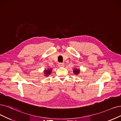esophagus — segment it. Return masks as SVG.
I'll list each match as a JSON object with an SVG mask.
<instances>
[{
	"label": "esophagus",
	"instance_id": "34e87169",
	"mask_svg": "<svg viewBox=\"0 0 121 121\" xmlns=\"http://www.w3.org/2000/svg\"><path fill=\"white\" fill-rule=\"evenodd\" d=\"M58 66H59V67H63L64 66V64L62 63H58Z\"/></svg>",
	"mask_w": 121,
	"mask_h": 121
}]
</instances>
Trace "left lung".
Instances as JSON below:
<instances>
[{
  "instance_id": "1",
  "label": "left lung",
  "mask_w": 121,
  "mask_h": 121,
  "mask_svg": "<svg viewBox=\"0 0 121 121\" xmlns=\"http://www.w3.org/2000/svg\"><path fill=\"white\" fill-rule=\"evenodd\" d=\"M79 72H80V70L79 69H74L73 72L74 73V74H78L79 73Z\"/></svg>"
}]
</instances>
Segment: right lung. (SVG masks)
<instances>
[{"label": "right lung", "mask_w": 121, "mask_h": 121, "mask_svg": "<svg viewBox=\"0 0 121 121\" xmlns=\"http://www.w3.org/2000/svg\"><path fill=\"white\" fill-rule=\"evenodd\" d=\"M51 72H52V69H48L47 70H45V74L47 76L50 74Z\"/></svg>", "instance_id": "obj_1"}]
</instances>
